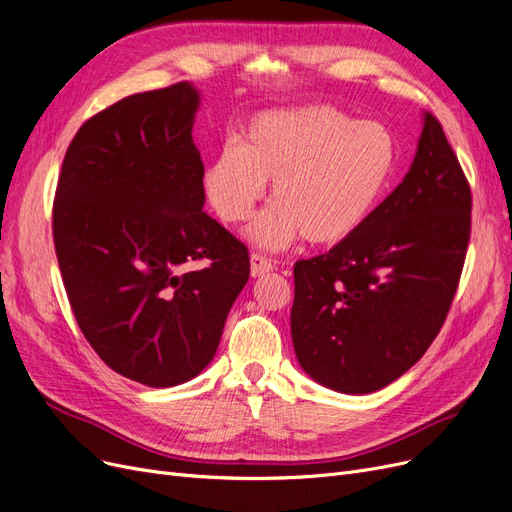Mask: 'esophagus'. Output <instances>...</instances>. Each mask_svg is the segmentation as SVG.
<instances>
[{
    "mask_svg": "<svg viewBox=\"0 0 512 512\" xmlns=\"http://www.w3.org/2000/svg\"><path fill=\"white\" fill-rule=\"evenodd\" d=\"M250 271H252V277H260V275L273 271V262L267 256L254 252L250 256Z\"/></svg>",
    "mask_w": 512,
    "mask_h": 512,
    "instance_id": "34e87169",
    "label": "esophagus"
}]
</instances>
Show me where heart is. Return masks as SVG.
<instances>
[{
	"label": "heart",
	"instance_id": "1",
	"mask_svg": "<svg viewBox=\"0 0 512 512\" xmlns=\"http://www.w3.org/2000/svg\"><path fill=\"white\" fill-rule=\"evenodd\" d=\"M397 143L378 121H352L331 106H303L252 119L241 145H226L205 173V194L226 224H243L273 181V203L250 237L271 250L303 237L335 245L378 207Z\"/></svg>",
	"mask_w": 512,
	"mask_h": 512
}]
</instances>
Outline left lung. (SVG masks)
Returning <instances> with one entry per match:
<instances>
[{"label":"left lung","instance_id":"1","mask_svg":"<svg viewBox=\"0 0 512 512\" xmlns=\"http://www.w3.org/2000/svg\"><path fill=\"white\" fill-rule=\"evenodd\" d=\"M470 228V183L425 113L404 181L352 237L294 265L290 333L307 374L356 395L406 374L451 309Z\"/></svg>","mask_w":512,"mask_h":512}]
</instances>
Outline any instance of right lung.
Wrapping results in <instances>:
<instances>
[{"instance_id":"right-lung-1","label":"right lung","mask_w":512,"mask_h":512,"mask_svg":"<svg viewBox=\"0 0 512 512\" xmlns=\"http://www.w3.org/2000/svg\"><path fill=\"white\" fill-rule=\"evenodd\" d=\"M198 91H145L74 134L53 200L61 280L89 346L117 374L175 386L218 350L250 277L247 247L203 211ZM194 261L204 267L190 270Z\"/></svg>"}]
</instances>
